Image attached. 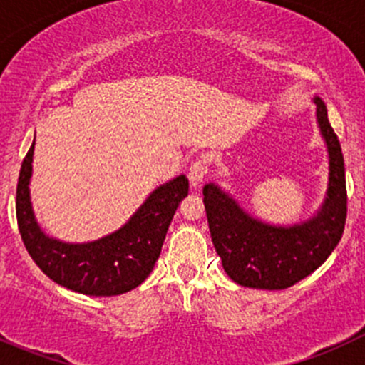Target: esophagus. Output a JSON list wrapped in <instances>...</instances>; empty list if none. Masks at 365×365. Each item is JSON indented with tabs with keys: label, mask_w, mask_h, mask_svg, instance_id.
<instances>
[{
	"label": "esophagus",
	"mask_w": 365,
	"mask_h": 365,
	"mask_svg": "<svg viewBox=\"0 0 365 365\" xmlns=\"http://www.w3.org/2000/svg\"><path fill=\"white\" fill-rule=\"evenodd\" d=\"M206 173H208V164L206 159H196L190 164L189 168V182L192 187L201 185V182L205 180Z\"/></svg>",
	"instance_id": "obj_1"
}]
</instances>
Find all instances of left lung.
<instances>
[{"label": "left lung", "mask_w": 365, "mask_h": 365, "mask_svg": "<svg viewBox=\"0 0 365 365\" xmlns=\"http://www.w3.org/2000/svg\"><path fill=\"white\" fill-rule=\"evenodd\" d=\"M316 104V121L329 152V185L314 215L293 226L263 222L245 212L215 182L203 187L213 247L237 284L256 289H286L325 263L339 244L346 222V175L339 139L325 102Z\"/></svg>", "instance_id": "obj_1"}]
</instances>
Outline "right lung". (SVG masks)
Returning <instances> with one entry per match:
<instances>
[{"label": "right lung", "mask_w": 365, "mask_h": 365, "mask_svg": "<svg viewBox=\"0 0 365 365\" xmlns=\"http://www.w3.org/2000/svg\"><path fill=\"white\" fill-rule=\"evenodd\" d=\"M33 150L26 153L17 182L16 212L26 251L56 284L90 297H113L138 288L159 259L180 201L189 194L185 175L157 187L134 215L113 233L84 244L49 237L36 222L29 196Z\"/></svg>", "instance_id": "right-lung-1"}]
</instances>
